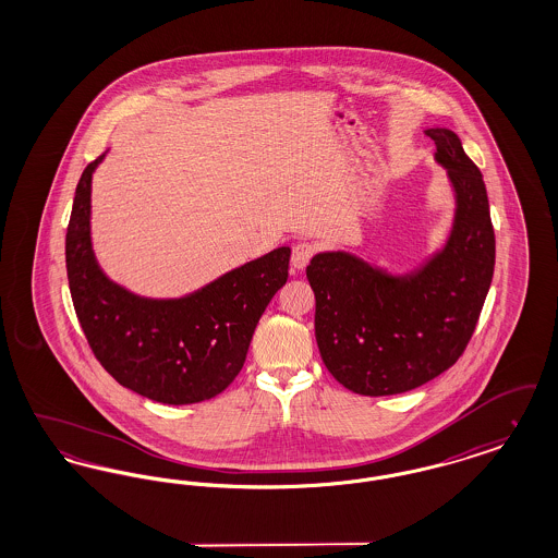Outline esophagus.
Segmentation results:
<instances>
[{"label": "esophagus", "instance_id": "1", "mask_svg": "<svg viewBox=\"0 0 558 558\" xmlns=\"http://www.w3.org/2000/svg\"><path fill=\"white\" fill-rule=\"evenodd\" d=\"M314 253H316V246H314L312 242L299 240V242L292 246L291 266L294 267V269H303V267L310 264V259L314 257Z\"/></svg>", "mask_w": 558, "mask_h": 558}]
</instances>
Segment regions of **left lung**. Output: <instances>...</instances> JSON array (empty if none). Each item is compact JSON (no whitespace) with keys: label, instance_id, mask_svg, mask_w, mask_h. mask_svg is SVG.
<instances>
[{"label":"left lung","instance_id":"obj_1","mask_svg":"<svg viewBox=\"0 0 558 558\" xmlns=\"http://www.w3.org/2000/svg\"><path fill=\"white\" fill-rule=\"evenodd\" d=\"M425 133L456 196L444 248L405 274L347 251L318 253L307 266L324 366L360 396L405 393L453 366L475 332L494 276L496 239L483 175L451 130Z\"/></svg>","mask_w":558,"mask_h":558}]
</instances>
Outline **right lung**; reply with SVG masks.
<instances>
[{
  "instance_id": "obj_1",
  "label": "right lung",
  "mask_w": 558,
  "mask_h": 558,
  "mask_svg": "<svg viewBox=\"0 0 558 558\" xmlns=\"http://www.w3.org/2000/svg\"><path fill=\"white\" fill-rule=\"evenodd\" d=\"M81 173L66 228V274L83 335L102 368L144 398L182 405L219 396L242 371L255 326L287 284L280 246L180 299H148L112 282L92 248V175Z\"/></svg>"
}]
</instances>
